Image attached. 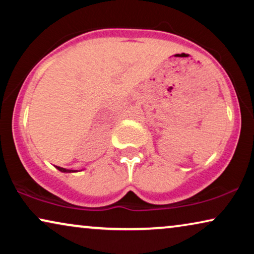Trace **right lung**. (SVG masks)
Instances as JSON below:
<instances>
[{"label":"right lung","mask_w":254,"mask_h":254,"mask_svg":"<svg viewBox=\"0 0 254 254\" xmlns=\"http://www.w3.org/2000/svg\"><path fill=\"white\" fill-rule=\"evenodd\" d=\"M57 169L60 170V171H62V172H75V171H72V170H67V169L60 168V166H57Z\"/></svg>","instance_id":"obj_1"}]
</instances>
